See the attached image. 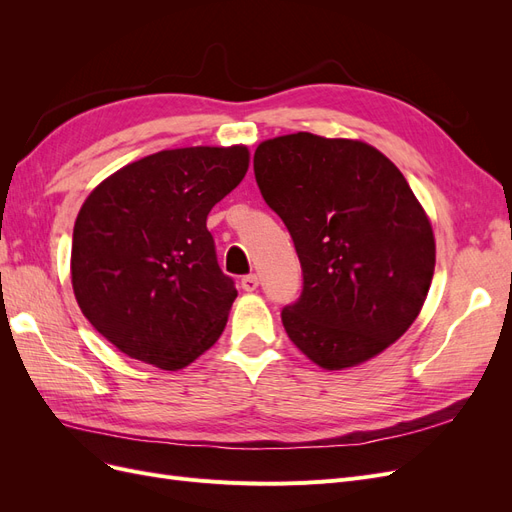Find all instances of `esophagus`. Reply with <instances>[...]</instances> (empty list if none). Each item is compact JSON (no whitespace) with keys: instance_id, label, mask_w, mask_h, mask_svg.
<instances>
[{"instance_id":"1","label":"esophagus","mask_w":512,"mask_h":512,"mask_svg":"<svg viewBox=\"0 0 512 512\" xmlns=\"http://www.w3.org/2000/svg\"><path fill=\"white\" fill-rule=\"evenodd\" d=\"M241 288H243L245 292H254V290L258 288V277H256L254 273L243 275V277H241Z\"/></svg>"}]
</instances>
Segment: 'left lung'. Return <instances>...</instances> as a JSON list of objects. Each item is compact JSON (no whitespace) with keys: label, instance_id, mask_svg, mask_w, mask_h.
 Returning a JSON list of instances; mask_svg holds the SVG:
<instances>
[{"label":"left lung","instance_id":"8db88e82","mask_svg":"<svg viewBox=\"0 0 512 512\" xmlns=\"http://www.w3.org/2000/svg\"><path fill=\"white\" fill-rule=\"evenodd\" d=\"M254 175L301 262V297L282 309L294 346L344 369L397 342L436 267L431 224L399 168L367 143L299 132L260 143Z\"/></svg>","mask_w":512,"mask_h":512}]
</instances>
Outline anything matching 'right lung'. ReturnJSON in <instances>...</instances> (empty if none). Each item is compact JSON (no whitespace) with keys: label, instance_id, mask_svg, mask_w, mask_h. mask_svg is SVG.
Returning <instances> with one entry per match:
<instances>
[{"label":"right lung","instance_id":"add662e5","mask_svg":"<svg viewBox=\"0 0 512 512\" xmlns=\"http://www.w3.org/2000/svg\"><path fill=\"white\" fill-rule=\"evenodd\" d=\"M247 164L245 147L170 149L87 196L72 235L74 297L123 354L175 371L218 342L237 288L218 265L207 215Z\"/></svg>","mask_w":512,"mask_h":512}]
</instances>
